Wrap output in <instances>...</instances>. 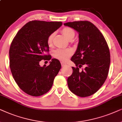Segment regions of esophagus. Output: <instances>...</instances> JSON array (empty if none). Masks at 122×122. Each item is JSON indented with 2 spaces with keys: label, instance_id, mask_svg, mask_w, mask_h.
<instances>
[{
  "label": "esophagus",
  "instance_id": "esophagus-1",
  "mask_svg": "<svg viewBox=\"0 0 122 122\" xmlns=\"http://www.w3.org/2000/svg\"><path fill=\"white\" fill-rule=\"evenodd\" d=\"M61 65H62V66H64L66 65V63L64 62H63V61H61Z\"/></svg>",
  "mask_w": 122,
  "mask_h": 122
}]
</instances>
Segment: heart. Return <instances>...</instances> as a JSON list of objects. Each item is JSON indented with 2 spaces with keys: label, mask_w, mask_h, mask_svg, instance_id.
<instances>
[{
  "label": "heart",
  "mask_w": 122,
  "mask_h": 122,
  "mask_svg": "<svg viewBox=\"0 0 122 122\" xmlns=\"http://www.w3.org/2000/svg\"><path fill=\"white\" fill-rule=\"evenodd\" d=\"M61 33L65 36L69 41H71L75 36L74 30L70 27H64L61 30ZM55 34L51 33L47 38V43L48 46H51L53 43V40ZM72 51L71 49H57L53 52V56L60 60L64 61L67 59L72 55Z\"/></svg>",
  "instance_id": "heart-1"
}]
</instances>
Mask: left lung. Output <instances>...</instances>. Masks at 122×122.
Masks as SVG:
<instances>
[{
	"label": "left lung",
	"instance_id": "left-lung-1",
	"mask_svg": "<svg viewBox=\"0 0 122 122\" xmlns=\"http://www.w3.org/2000/svg\"><path fill=\"white\" fill-rule=\"evenodd\" d=\"M79 33L77 50L71 60L76 65L67 79L69 88L80 97L95 93L104 83L110 63V52L103 35L89 21H75L64 23ZM84 66L81 71L80 68Z\"/></svg>",
	"mask_w": 122,
	"mask_h": 122
}]
</instances>
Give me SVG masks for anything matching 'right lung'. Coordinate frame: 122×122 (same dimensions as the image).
<instances>
[{
	"instance_id": "obj_1",
	"label": "right lung",
	"mask_w": 122,
	"mask_h": 122,
	"mask_svg": "<svg viewBox=\"0 0 122 122\" xmlns=\"http://www.w3.org/2000/svg\"><path fill=\"white\" fill-rule=\"evenodd\" d=\"M61 22L32 20L26 23L13 40L9 49V66L16 83L24 92L33 97L46 94L61 69L53 58L48 66L40 65L42 60H50L47 38L62 25Z\"/></svg>"
}]
</instances>
